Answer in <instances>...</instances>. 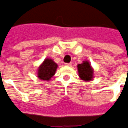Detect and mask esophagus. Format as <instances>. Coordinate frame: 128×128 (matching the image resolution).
I'll use <instances>...</instances> for the list:
<instances>
[{"label":"esophagus","instance_id":"esophagus-1","mask_svg":"<svg viewBox=\"0 0 128 128\" xmlns=\"http://www.w3.org/2000/svg\"><path fill=\"white\" fill-rule=\"evenodd\" d=\"M72 63H65V65H66V66H71V65H72Z\"/></svg>","mask_w":128,"mask_h":128}]
</instances>
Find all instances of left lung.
<instances>
[{
	"instance_id": "obj_1",
	"label": "left lung",
	"mask_w": 128,
	"mask_h": 128,
	"mask_svg": "<svg viewBox=\"0 0 128 128\" xmlns=\"http://www.w3.org/2000/svg\"><path fill=\"white\" fill-rule=\"evenodd\" d=\"M78 71L80 78L85 81H90L93 78L94 70L88 61H84L83 63L78 65Z\"/></svg>"
}]
</instances>
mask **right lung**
I'll return each instance as SVG.
<instances>
[{
  "mask_svg": "<svg viewBox=\"0 0 128 128\" xmlns=\"http://www.w3.org/2000/svg\"><path fill=\"white\" fill-rule=\"evenodd\" d=\"M56 68V63L50 58H46L38 69V77L43 80H50L54 75Z\"/></svg>",
  "mask_w": 128,
  "mask_h": 128,
  "instance_id": "obj_1",
  "label": "right lung"
}]
</instances>
